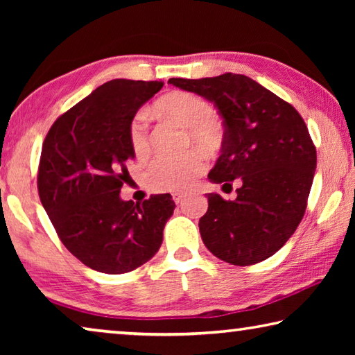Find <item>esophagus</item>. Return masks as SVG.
<instances>
[{"label":"esophagus","instance_id":"1","mask_svg":"<svg viewBox=\"0 0 355 355\" xmlns=\"http://www.w3.org/2000/svg\"><path fill=\"white\" fill-rule=\"evenodd\" d=\"M184 197H186L184 194H180V192H175L172 199H173V202H175V203H182L184 200Z\"/></svg>","mask_w":355,"mask_h":355}]
</instances>
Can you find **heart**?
Segmentation results:
<instances>
[{
    "label": "heart",
    "instance_id": "1",
    "mask_svg": "<svg viewBox=\"0 0 355 355\" xmlns=\"http://www.w3.org/2000/svg\"><path fill=\"white\" fill-rule=\"evenodd\" d=\"M155 110L188 128V144L205 153L218 152L222 146V128L214 117L213 106L207 100L191 92H172L155 103ZM128 141L137 158L150 152L148 114L137 111L128 123ZM205 158L202 153L188 152L178 158L158 156L146 171V183L153 191L183 192L205 172Z\"/></svg>",
    "mask_w": 355,
    "mask_h": 355
}]
</instances>
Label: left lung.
<instances>
[{"label":"left lung","mask_w":355,"mask_h":355,"mask_svg":"<svg viewBox=\"0 0 355 355\" xmlns=\"http://www.w3.org/2000/svg\"><path fill=\"white\" fill-rule=\"evenodd\" d=\"M169 83L218 107L224 141L208 178L224 186L236 178L241 183L235 200L208 194V209L199 220L203 244L236 266L272 257L302 220L313 183L316 148L304 119L244 75Z\"/></svg>","instance_id":"left-lung-1"}]
</instances>
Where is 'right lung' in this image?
<instances>
[{
	"label": "right lung",
	"mask_w": 355,
	"mask_h": 355,
	"mask_svg": "<svg viewBox=\"0 0 355 355\" xmlns=\"http://www.w3.org/2000/svg\"><path fill=\"white\" fill-rule=\"evenodd\" d=\"M161 81L112 80L70 107L42 146L37 189L59 239L91 269L123 274L148 261L175 208L171 194L120 199L135 158L128 123Z\"/></svg>",
	"instance_id": "add662e5"
}]
</instances>
